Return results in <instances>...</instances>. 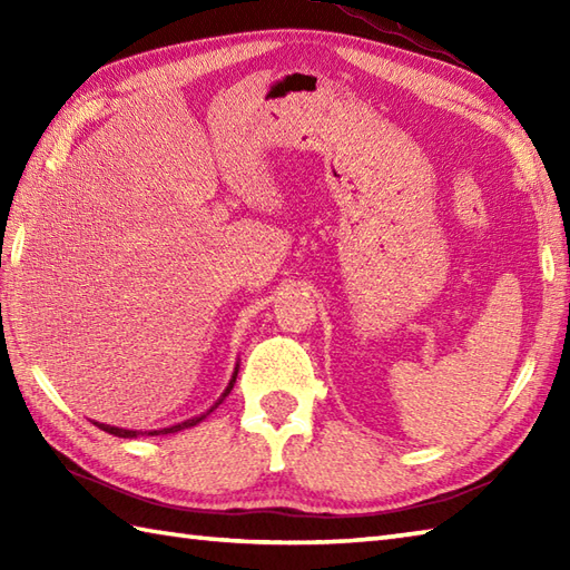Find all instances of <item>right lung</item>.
<instances>
[{
    "label": "right lung",
    "mask_w": 570,
    "mask_h": 570,
    "mask_svg": "<svg viewBox=\"0 0 570 570\" xmlns=\"http://www.w3.org/2000/svg\"><path fill=\"white\" fill-rule=\"evenodd\" d=\"M235 380H237V367H235V372H233V380H229V384H227V390L223 392V396L217 399V402L205 411V414H200V416H193V419H186V421H180V423H176V426H168V429H159V431H129V429H119V426H110V423H100V421H95V426L98 429H102L105 433H112V435H119V439H137L139 433H144V435H164V433H176V431H184V429H190V426H196V423H200L205 416L210 414L213 409H217L223 404V399L229 394V390H233V384H235Z\"/></svg>",
    "instance_id": "right-lung-1"
}]
</instances>
